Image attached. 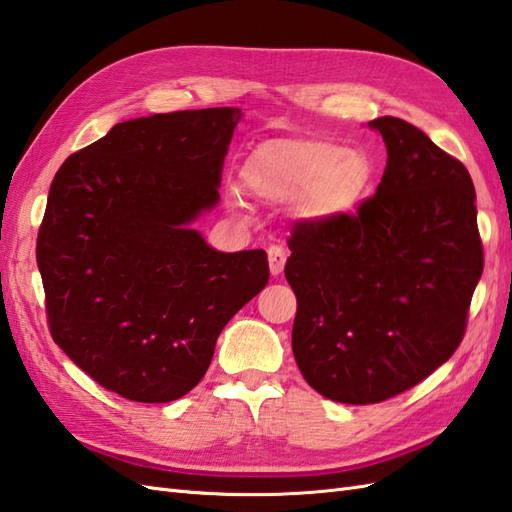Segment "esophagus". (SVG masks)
I'll return each mask as SVG.
<instances>
[{
	"label": "esophagus",
	"mask_w": 512,
	"mask_h": 512,
	"mask_svg": "<svg viewBox=\"0 0 512 512\" xmlns=\"http://www.w3.org/2000/svg\"><path fill=\"white\" fill-rule=\"evenodd\" d=\"M269 254V271L271 276H280V273L284 271V265H286V256H289V252L282 245H271L267 249Z\"/></svg>",
	"instance_id": "obj_1"
}]
</instances>
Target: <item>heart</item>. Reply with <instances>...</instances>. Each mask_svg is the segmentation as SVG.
<instances>
[{"label": "heart", "mask_w": 512, "mask_h": 512, "mask_svg": "<svg viewBox=\"0 0 512 512\" xmlns=\"http://www.w3.org/2000/svg\"><path fill=\"white\" fill-rule=\"evenodd\" d=\"M243 184L269 202L297 197L310 221H334L363 202L373 182V162L358 149L332 141L284 139L258 145L241 169Z\"/></svg>", "instance_id": "1"}]
</instances>
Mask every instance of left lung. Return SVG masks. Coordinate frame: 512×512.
<instances>
[{"instance_id":"obj_1","label":"left lung","mask_w":512,"mask_h":512,"mask_svg":"<svg viewBox=\"0 0 512 512\" xmlns=\"http://www.w3.org/2000/svg\"><path fill=\"white\" fill-rule=\"evenodd\" d=\"M369 128L386 145L376 195L356 215L297 223L284 267L299 371L328 400L358 406L400 395L450 360L484 267L463 162L404 119Z\"/></svg>"}]
</instances>
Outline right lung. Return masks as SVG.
<instances>
[{
    "mask_svg": "<svg viewBox=\"0 0 512 512\" xmlns=\"http://www.w3.org/2000/svg\"><path fill=\"white\" fill-rule=\"evenodd\" d=\"M239 108L117 123L49 186L36 241L49 330L84 373L165 404L204 378L226 323L265 289V249L217 252L193 221L219 204Z\"/></svg>",
    "mask_w": 512,
    "mask_h": 512,
    "instance_id": "add662e5",
    "label": "right lung"
}]
</instances>
